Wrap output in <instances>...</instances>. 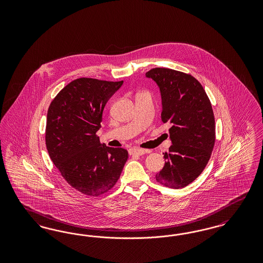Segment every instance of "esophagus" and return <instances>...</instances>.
Listing matches in <instances>:
<instances>
[{
  "label": "esophagus",
  "instance_id": "34e87169",
  "mask_svg": "<svg viewBox=\"0 0 263 263\" xmlns=\"http://www.w3.org/2000/svg\"><path fill=\"white\" fill-rule=\"evenodd\" d=\"M149 153V151L145 150V149H139V148H132L129 150V154L131 156H142Z\"/></svg>",
  "mask_w": 263,
  "mask_h": 263
}]
</instances>
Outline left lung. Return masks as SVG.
I'll list each match as a JSON object with an SVG mask.
<instances>
[{"label":"left lung","instance_id":"left-lung-1","mask_svg":"<svg viewBox=\"0 0 263 263\" xmlns=\"http://www.w3.org/2000/svg\"><path fill=\"white\" fill-rule=\"evenodd\" d=\"M159 86L162 121L170 123L173 145L163 154L165 163L156 180L165 187H185L194 181L210 160L215 145V118L210 100L191 75L167 68L146 73Z\"/></svg>","mask_w":263,"mask_h":263}]
</instances>
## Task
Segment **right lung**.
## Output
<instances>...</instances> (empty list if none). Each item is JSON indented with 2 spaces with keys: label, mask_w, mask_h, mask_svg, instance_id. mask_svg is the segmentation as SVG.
<instances>
[{
  "label": "right lung",
  "mask_w": 263,
  "mask_h": 263,
  "mask_svg": "<svg viewBox=\"0 0 263 263\" xmlns=\"http://www.w3.org/2000/svg\"><path fill=\"white\" fill-rule=\"evenodd\" d=\"M123 81L74 80L51 101L45 143L64 179L83 194L100 196L115 185L128 159L122 148L101 144L97 132L104 106Z\"/></svg>",
  "instance_id": "obj_1"
}]
</instances>
